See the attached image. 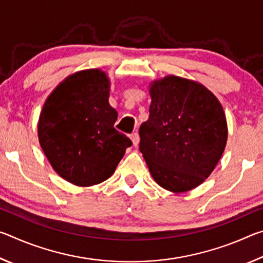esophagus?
Instances as JSON below:
<instances>
[{
  "instance_id": "esophagus-1",
  "label": "esophagus",
  "mask_w": 263,
  "mask_h": 263,
  "mask_svg": "<svg viewBox=\"0 0 263 263\" xmlns=\"http://www.w3.org/2000/svg\"><path fill=\"white\" fill-rule=\"evenodd\" d=\"M131 140L133 142V146H138V144H139V140H140L139 135H138L137 132L132 133V135H131Z\"/></svg>"
}]
</instances>
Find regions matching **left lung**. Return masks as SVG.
Returning <instances> with one entry per match:
<instances>
[{"mask_svg": "<svg viewBox=\"0 0 263 263\" xmlns=\"http://www.w3.org/2000/svg\"><path fill=\"white\" fill-rule=\"evenodd\" d=\"M149 95L139 149L160 186L185 193L203 183L221 158L228 141L224 110L203 84L175 75L153 81Z\"/></svg>", "mask_w": 263, "mask_h": 263, "instance_id": "1", "label": "left lung"}]
</instances>
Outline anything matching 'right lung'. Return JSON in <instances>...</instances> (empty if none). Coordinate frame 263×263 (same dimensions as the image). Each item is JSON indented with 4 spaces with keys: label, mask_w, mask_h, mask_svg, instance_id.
Masks as SVG:
<instances>
[{
    "label": "right lung",
    "mask_w": 263,
    "mask_h": 263,
    "mask_svg": "<svg viewBox=\"0 0 263 263\" xmlns=\"http://www.w3.org/2000/svg\"><path fill=\"white\" fill-rule=\"evenodd\" d=\"M110 81L101 69L74 73L44 103L38 139L53 169L79 186L114 174L132 141L115 128L118 114L109 104Z\"/></svg>",
    "instance_id": "right-lung-1"
}]
</instances>
